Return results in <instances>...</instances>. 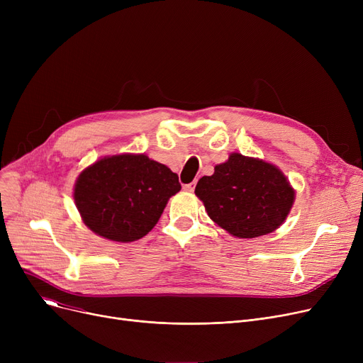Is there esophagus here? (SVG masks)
<instances>
[{
	"mask_svg": "<svg viewBox=\"0 0 363 363\" xmlns=\"http://www.w3.org/2000/svg\"><path fill=\"white\" fill-rule=\"evenodd\" d=\"M194 188H196V181L191 182V184H185L184 185V189H185V191H188V193H193Z\"/></svg>",
	"mask_w": 363,
	"mask_h": 363,
	"instance_id": "1",
	"label": "esophagus"
}]
</instances>
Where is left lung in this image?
<instances>
[{
	"instance_id": "obj_1",
	"label": "left lung",
	"mask_w": 363,
	"mask_h": 363,
	"mask_svg": "<svg viewBox=\"0 0 363 363\" xmlns=\"http://www.w3.org/2000/svg\"><path fill=\"white\" fill-rule=\"evenodd\" d=\"M196 196L218 226L237 238L271 234L285 222L296 200L290 181L275 164L231 152L213 175L197 182Z\"/></svg>"
}]
</instances>
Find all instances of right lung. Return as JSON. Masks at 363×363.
Here are the masks:
<instances>
[{"label": "right lung", "mask_w": 363, "mask_h": 363, "mask_svg": "<svg viewBox=\"0 0 363 363\" xmlns=\"http://www.w3.org/2000/svg\"><path fill=\"white\" fill-rule=\"evenodd\" d=\"M178 175L147 155L122 152L85 167L76 178L73 199L89 230L116 242L137 241L159 222Z\"/></svg>", "instance_id": "add662e5"}]
</instances>
